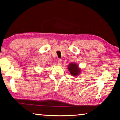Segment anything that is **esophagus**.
Segmentation results:
<instances>
[{
  "label": "esophagus",
  "mask_w": 120,
  "mask_h": 120,
  "mask_svg": "<svg viewBox=\"0 0 120 120\" xmlns=\"http://www.w3.org/2000/svg\"><path fill=\"white\" fill-rule=\"evenodd\" d=\"M62 60H61V59H59L58 60V65H62Z\"/></svg>",
  "instance_id": "esophagus-1"
}]
</instances>
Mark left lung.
<instances>
[{
  "label": "left lung",
  "mask_w": 120,
  "mask_h": 120,
  "mask_svg": "<svg viewBox=\"0 0 120 120\" xmlns=\"http://www.w3.org/2000/svg\"><path fill=\"white\" fill-rule=\"evenodd\" d=\"M67 69L71 76L77 77L81 73V68L79 65L75 63H71L68 65Z\"/></svg>",
  "instance_id": "1"
}]
</instances>
